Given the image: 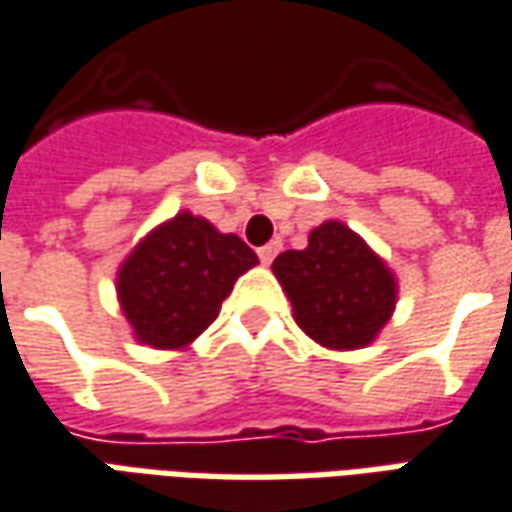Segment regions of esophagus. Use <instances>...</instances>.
<instances>
[{"instance_id":"1","label":"esophagus","mask_w":512,"mask_h":512,"mask_svg":"<svg viewBox=\"0 0 512 512\" xmlns=\"http://www.w3.org/2000/svg\"><path fill=\"white\" fill-rule=\"evenodd\" d=\"M280 241H268L266 246H260V249H257V257H260V263H271V260H274V257H277V252H280Z\"/></svg>"}]
</instances>
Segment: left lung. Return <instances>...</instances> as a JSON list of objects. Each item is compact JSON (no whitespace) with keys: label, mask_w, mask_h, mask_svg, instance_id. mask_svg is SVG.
Here are the masks:
<instances>
[{"label":"left lung","mask_w":512,"mask_h":512,"mask_svg":"<svg viewBox=\"0 0 512 512\" xmlns=\"http://www.w3.org/2000/svg\"><path fill=\"white\" fill-rule=\"evenodd\" d=\"M271 268L296 324L327 349L368 346L396 305L393 271L341 221L318 224L305 249L282 252Z\"/></svg>","instance_id":"obj_1"}]
</instances>
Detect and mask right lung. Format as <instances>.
<instances>
[{"mask_svg": "<svg viewBox=\"0 0 512 512\" xmlns=\"http://www.w3.org/2000/svg\"><path fill=\"white\" fill-rule=\"evenodd\" d=\"M257 255L188 210L160 224L121 263L116 291L135 341L152 349H185L219 316L235 280Z\"/></svg>", "mask_w": 512, "mask_h": 512, "instance_id": "add662e5", "label": "right lung"}]
</instances>
